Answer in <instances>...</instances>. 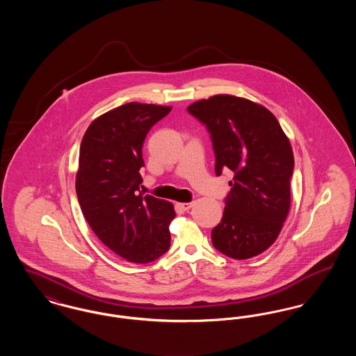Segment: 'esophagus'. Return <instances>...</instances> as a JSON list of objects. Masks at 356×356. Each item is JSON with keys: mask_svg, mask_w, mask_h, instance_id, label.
Listing matches in <instances>:
<instances>
[{"mask_svg": "<svg viewBox=\"0 0 356 356\" xmlns=\"http://www.w3.org/2000/svg\"><path fill=\"white\" fill-rule=\"evenodd\" d=\"M192 205H193V203H177V207L183 211H188L189 208H192Z\"/></svg>", "mask_w": 356, "mask_h": 356, "instance_id": "esophagus-1", "label": "esophagus"}]
</instances>
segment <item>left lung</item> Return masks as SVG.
<instances>
[{
    "label": "left lung",
    "mask_w": 356,
    "mask_h": 356,
    "mask_svg": "<svg viewBox=\"0 0 356 356\" xmlns=\"http://www.w3.org/2000/svg\"><path fill=\"white\" fill-rule=\"evenodd\" d=\"M186 109L211 134L216 175L235 173L222 219L212 229L213 247L237 260L264 252L291 205L293 153L287 136L267 108L236 96L216 95Z\"/></svg>",
    "instance_id": "1"
}]
</instances>
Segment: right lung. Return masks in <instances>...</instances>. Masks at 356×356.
Returning <instances> with one entry per match:
<instances>
[{"instance_id": "1", "label": "right lung", "mask_w": 356, "mask_h": 356, "mask_svg": "<svg viewBox=\"0 0 356 356\" xmlns=\"http://www.w3.org/2000/svg\"><path fill=\"white\" fill-rule=\"evenodd\" d=\"M170 106L128 102L92 121L79 156L76 192L84 218L102 243L131 263L170 250V202L140 192L143 144Z\"/></svg>"}]
</instances>
